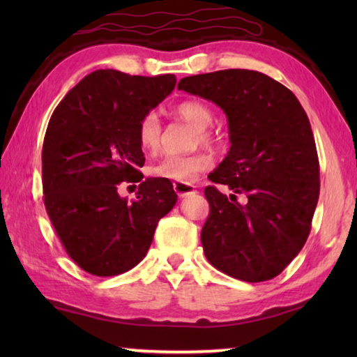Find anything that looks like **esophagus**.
<instances>
[{"mask_svg":"<svg viewBox=\"0 0 357 357\" xmlns=\"http://www.w3.org/2000/svg\"><path fill=\"white\" fill-rule=\"evenodd\" d=\"M173 189H174V192H176L181 198H184L187 195H190V193H195L197 192L195 185L189 184V183H173Z\"/></svg>","mask_w":357,"mask_h":357,"instance_id":"obj_1","label":"esophagus"}]
</instances>
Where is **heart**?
<instances>
[{"instance_id":"heart-1","label":"heart","mask_w":357,"mask_h":357,"mask_svg":"<svg viewBox=\"0 0 357 357\" xmlns=\"http://www.w3.org/2000/svg\"><path fill=\"white\" fill-rule=\"evenodd\" d=\"M173 113L179 119L185 121L195 128L193 132V144H206L213 146L217 142L214 130L209 128L213 123V112L202 100H183L173 108ZM162 128L155 113H146L138 123L137 140L144 153L154 154L160 146ZM209 155L198 151L187 155H165L149 167V174L154 178H162L174 183H190L209 167Z\"/></svg>"}]
</instances>
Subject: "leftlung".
<instances>
[{
  "instance_id": "1",
  "label": "left lung",
  "mask_w": 357,
  "mask_h": 357,
  "mask_svg": "<svg viewBox=\"0 0 357 357\" xmlns=\"http://www.w3.org/2000/svg\"><path fill=\"white\" fill-rule=\"evenodd\" d=\"M178 89L213 100L227 114L229 151L209 174L202 229L208 261L244 282L279 275L309 238L319 197L315 138L304 108L282 83L257 70L185 77ZM238 192L246 200L239 204Z\"/></svg>"
}]
</instances>
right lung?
<instances>
[{
    "label": "right lung",
    "mask_w": 357,
    "mask_h": 357,
    "mask_svg": "<svg viewBox=\"0 0 357 357\" xmlns=\"http://www.w3.org/2000/svg\"><path fill=\"white\" fill-rule=\"evenodd\" d=\"M176 77L94 70L53 112L42 148L44 203L68 255L98 277L123 274L148 253L155 227L176 204L168 179L146 178L137 200L117 193L139 182L140 119L174 89Z\"/></svg>",
    "instance_id": "1"
}]
</instances>
